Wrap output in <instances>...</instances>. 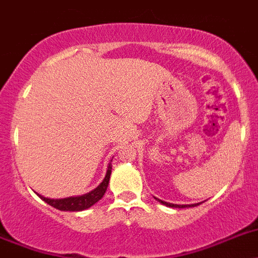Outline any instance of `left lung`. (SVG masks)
<instances>
[{
  "label": "left lung",
  "instance_id": "obj_1",
  "mask_svg": "<svg viewBox=\"0 0 258 258\" xmlns=\"http://www.w3.org/2000/svg\"><path fill=\"white\" fill-rule=\"evenodd\" d=\"M157 199L158 202H161L162 204L167 206V207H172V208H187V207H196V206H199V203H194V204H173V203H167V202L161 201V199Z\"/></svg>",
  "mask_w": 258,
  "mask_h": 258
}]
</instances>
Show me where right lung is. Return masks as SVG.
Returning <instances> with one entry per match:
<instances>
[{
    "mask_svg": "<svg viewBox=\"0 0 258 258\" xmlns=\"http://www.w3.org/2000/svg\"><path fill=\"white\" fill-rule=\"evenodd\" d=\"M112 162V161H110ZM110 173H112V163L108 164V169H106V175L104 177V180L101 181V184L97 187H95L94 190H91L87 194H83V196L78 197H69V198H62V199H50L45 198V197L37 196L39 198L45 201L46 203L52 206L54 208L59 211H73V212H78V211H83L90 208L91 206H94L95 203L100 201L104 197L106 191V187L109 184V178H110Z\"/></svg>",
    "mask_w": 258,
    "mask_h": 258,
    "instance_id": "right-lung-1",
    "label": "right lung"
}]
</instances>
